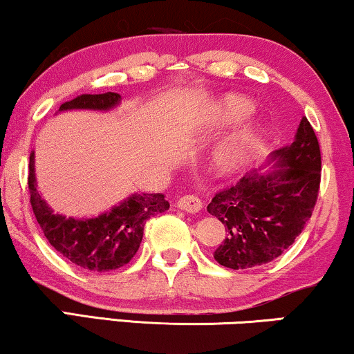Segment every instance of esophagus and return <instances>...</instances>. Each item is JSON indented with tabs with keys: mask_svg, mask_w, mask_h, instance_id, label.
Segmentation results:
<instances>
[{
	"mask_svg": "<svg viewBox=\"0 0 354 354\" xmlns=\"http://www.w3.org/2000/svg\"><path fill=\"white\" fill-rule=\"evenodd\" d=\"M177 207L178 209L187 211V212H198V211H201L203 203L200 198L195 195H185L177 201Z\"/></svg>",
	"mask_w": 354,
	"mask_h": 354,
	"instance_id": "obj_1",
	"label": "esophagus"
}]
</instances>
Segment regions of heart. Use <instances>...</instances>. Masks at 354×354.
Masks as SVG:
<instances>
[{"label": "heart", "mask_w": 354, "mask_h": 354, "mask_svg": "<svg viewBox=\"0 0 354 354\" xmlns=\"http://www.w3.org/2000/svg\"><path fill=\"white\" fill-rule=\"evenodd\" d=\"M254 111L253 101L245 96L227 95L211 113L209 124L217 129H227L240 124ZM259 143V132L248 129L225 142L216 153L214 169L219 174H234L248 162Z\"/></svg>", "instance_id": "heart-1"}]
</instances>
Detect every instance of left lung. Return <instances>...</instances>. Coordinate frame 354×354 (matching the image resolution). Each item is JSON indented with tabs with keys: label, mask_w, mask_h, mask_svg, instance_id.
<instances>
[{
	"label": "left lung",
	"mask_w": 354,
	"mask_h": 354,
	"mask_svg": "<svg viewBox=\"0 0 354 354\" xmlns=\"http://www.w3.org/2000/svg\"><path fill=\"white\" fill-rule=\"evenodd\" d=\"M270 159L280 169L246 174L207 205V212L225 227V239L214 251L224 268L251 269L279 258L313 214L321 185V148L306 118L295 142Z\"/></svg>",
	"instance_id": "left-lung-1"
}]
</instances>
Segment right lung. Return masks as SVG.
Returning a JSON list of instances; mask_svg holds the SVG:
<instances>
[{
    "mask_svg": "<svg viewBox=\"0 0 354 354\" xmlns=\"http://www.w3.org/2000/svg\"><path fill=\"white\" fill-rule=\"evenodd\" d=\"M120 101V95H80L61 104L66 109H109ZM28 193L37 222L53 248L85 270L108 272L122 268L133 258L143 239V227L149 217L169 209L162 193L132 195L109 212L95 219H72L55 214L37 190L33 153L28 162Z\"/></svg>",
    "mask_w": 354,
    "mask_h": 354,
    "instance_id": "add662e5",
    "label": "right lung"
}]
</instances>
